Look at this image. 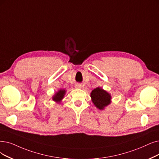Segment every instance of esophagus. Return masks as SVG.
Here are the masks:
<instances>
[{
	"label": "esophagus",
	"instance_id": "obj_1",
	"mask_svg": "<svg viewBox=\"0 0 159 159\" xmlns=\"http://www.w3.org/2000/svg\"><path fill=\"white\" fill-rule=\"evenodd\" d=\"M75 87L77 88V89H80V88H81V85H80V84H76V85H75Z\"/></svg>",
	"mask_w": 159,
	"mask_h": 159
}]
</instances>
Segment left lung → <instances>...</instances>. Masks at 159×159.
<instances>
[{"label": "left lung", "instance_id": "left-lung-1", "mask_svg": "<svg viewBox=\"0 0 159 159\" xmlns=\"http://www.w3.org/2000/svg\"><path fill=\"white\" fill-rule=\"evenodd\" d=\"M92 102L97 108L102 110L111 103V96L102 88L97 87L91 93Z\"/></svg>", "mask_w": 159, "mask_h": 159}]
</instances>
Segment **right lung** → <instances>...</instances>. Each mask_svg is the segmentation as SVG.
<instances>
[{"label":"right lung","instance_id":"add662e5","mask_svg":"<svg viewBox=\"0 0 159 159\" xmlns=\"http://www.w3.org/2000/svg\"><path fill=\"white\" fill-rule=\"evenodd\" d=\"M66 91L65 89H61L58 92H57L54 96L53 97L52 99L53 101H55L57 103H60L62 98H64V96L65 94Z\"/></svg>","mask_w":159,"mask_h":159}]
</instances>
